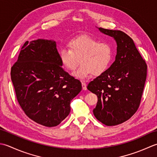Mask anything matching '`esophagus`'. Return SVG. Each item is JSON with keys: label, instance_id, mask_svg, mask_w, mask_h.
Segmentation results:
<instances>
[{"label": "esophagus", "instance_id": "1", "mask_svg": "<svg viewBox=\"0 0 157 157\" xmlns=\"http://www.w3.org/2000/svg\"><path fill=\"white\" fill-rule=\"evenodd\" d=\"M82 87L83 90H87V85L85 82H82Z\"/></svg>", "mask_w": 157, "mask_h": 157}]
</instances>
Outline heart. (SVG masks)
I'll list each match as a JSON object with an SVG mask.
<instances>
[{
	"label": "heart",
	"mask_w": 157,
	"mask_h": 157,
	"mask_svg": "<svg viewBox=\"0 0 157 157\" xmlns=\"http://www.w3.org/2000/svg\"><path fill=\"white\" fill-rule=\"evenodd\" d=\"M68 48H62L59 52L61 63L66 68L74 71L82 65L73 75L78 79H85L91 74L100 75L110 65L113 59V49L107 42L88 35H83L70 40Z\"/></svg>",
	"instance_id": "1"
}]
</instances>
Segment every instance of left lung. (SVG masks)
I'll use <instances>...</instances> for the list:
<instances>
[{
    "label": "left lung",
    "instance_id": "obj_1",
    "mask_svg": "<svg viewBox=\"0 0 157 157\" xmlns=\"http://www.w3.org/2000/svg\"><path fill=\"white\" fill-rule=\"evenodd\" d=\"M99 30L116 40V59L109 68L89 83L87 89L98 96L93 110L95 118L105 125L114 126L129 119L138 109L147 65L127 34L102 28Z\"/></svg>",
    "mask_w": 157,
    "mask_h": 157
}]
</instances>
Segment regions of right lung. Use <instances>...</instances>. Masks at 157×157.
<instances>
[{
	"label": "right lung",
	"instance_id": "obj_1",
	"mask_svg": "<svg viewBox=\"0 0 157 157\" xmlns=\"http://www.w3.org/2000/svg\"><path fill=\"white\" fill-rule=\"evenodd\" d=\"M55 41L38 39L22 46L11 67L16 98L25 114L43 126L56 127L68 117L81 82L62 68Z\"/></svg>",
	"mask_w": 157,
	"mask_h": 157
}]
</instances>
